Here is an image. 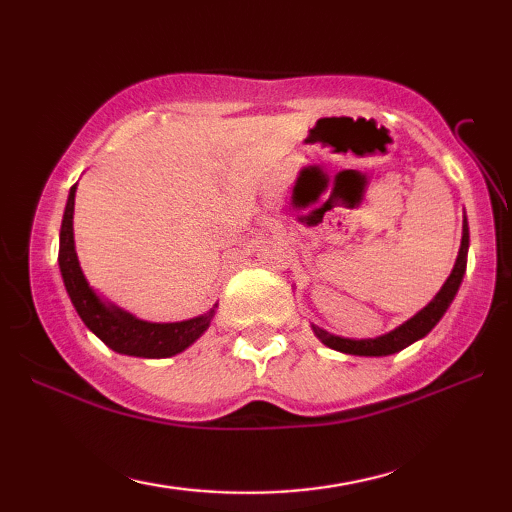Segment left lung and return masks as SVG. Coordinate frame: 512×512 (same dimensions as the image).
<instances>
[{"mask_svg": "<svg viewBox=\"0 0 512 512\" xmlns=\"http://www.w3.org/2000/svg\"><path fill=\"white\" fill-rule=\"evenodd\" d=\"M467 246H470V230H467V221H463V241H461V250H458L456 264L452 275L447 277V282L443 284V289L436 293L427 307L418 311L411 320H406L404 325H400L393 332H388L379 339H366V341H352V339H341V336H334L325 332L314 325V332L320 341H323L327 348L339 350L345 354H359V357H386V354H395L404 350L406 345L415 343L422 336H427L443 314L447 307L452 305V300L456 296L458 287H461L463 275H465V266H467Z\"/></svg>", "mask_w": 512, "mask_h": 512, "instance_id": "left-lung-1", "label": "left lung"}]
</instances>
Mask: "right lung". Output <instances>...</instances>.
I'll use <instances>...</instances> for the list:
<instances>
[{
	"label": "right lung",
	"instance_id": "right-lung-1",
	"mask_svg": "<svg viewBox=\"0 0 512 512\" xmlns=\"http://www.w3.org/2000/svg\"><path fill=\"white\" fill-rule=\"evenodd\" d=\"M74 194L76 185L69 189L63 225H60L58 264L60 273H63L69 300H72L74 309L79 311L83 323L88 325V329H92L108 348L119 354H131V357L162 359L189 348V345L210 327L214 309L198 318L183 320V323H146V320H137L135 316L126 314V311H121L117 307L103 305L97 293L90 289L74 250Z\"/></svg>",
	"mask_w": 512,
	"mask_h": 512
}]
</instances>
